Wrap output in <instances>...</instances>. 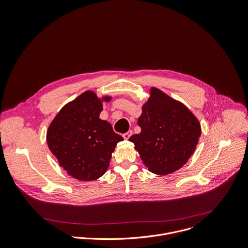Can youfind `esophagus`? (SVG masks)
<instances>
[{"instance_id": "1", "label": "esophagus", "mask_w": 248, "mask_h": 248, "mask_svg": "<svg viewBox=\"0 0 248 248\" xmlns=\"http://www.w3.org/2000/svg\"><path fill=\"white\" fill-rule=\"evenodd\" d=\"M132 134H133V132H132V130H129V131H127V132H125L124 134H123V137L124 140H128L129 138L132 136Z\"/></svg>"}]
</instances>
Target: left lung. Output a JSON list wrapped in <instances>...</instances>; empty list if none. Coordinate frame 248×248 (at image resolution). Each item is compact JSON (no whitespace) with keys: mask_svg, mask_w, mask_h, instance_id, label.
I'll return each instance as SVG.
<instances>
[{"mask_svg":"<svg viewBox=\"0 0 248 248\" xmlns=\"http://www.w3.org/2000/svg\"><path fill=\"white\" fill-rule=\"evenodd\" d=\"M149 95L138 118L141 131L129 140L150 172L168 175L191 157L201 137V124L183 103L159 88L152 86Z\"/></svg>","mask_w":248,"mask_h":248,"instance_id":"obj_1","label":"left lung"}]
</instances>
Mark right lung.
Instances as JSON below:
<instances>
[{
  "instance_id": "add662e5",
  "label": "right lung",
  "mask_w": 248,
  "mask_h": 248,
  "mask_svg": "<svg viewBox=\"0 0 248 248\" xmlns=\"http://www.w3.org/2000/svg\"><path fill=\"white\" fill-rule=\"evenodd\" d=\"M111 99L84 91L59 111L48 126L46 141L50 151L67 174L79 181L102 177L116 144L124 140L108 121L100 119L103 103Z\"/></svg>"
}]
</instances>
